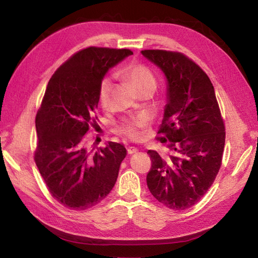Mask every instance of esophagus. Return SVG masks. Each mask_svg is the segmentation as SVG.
Listing matches in <instances>:
<instances>
[{
    "instance_id": "esophagus-1",
    "label": "esophagus",
    "mask_w": 258,
    "mask_h": 258,
    "mask_svg": "<svg viewBox=\"0 0 258 258\" xmlns=\"http://www.w3.org/2000/svg\"><path fill=\"white\" fill-rule=\"evenodd\" d=\"M127 152H128V154H134L136 152H138V149L135 147H129V148H127Z\"/></svg>"
}]
</instances>
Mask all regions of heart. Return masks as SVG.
Masks as SVG:
<instances>
[{"mask_svg": "<svg viewBox=\"0 0 258 258\" xmlns=\"http://www.w3.org/2000/svg\"><path fill=\"white\" fill-rule=\"evenodd\" d=\"M119 75L127 81L140 94L142 91L152 90L157 87V79L152 71L147 65L139 61H130L119 71ZM111 83L109 79L104 78L98 87V101L101 107H106L109 99ZM150 123V118L146 113L123 119L118 125L119 134L130 140H140L145 135V130Z\"/></svg>", "mask_w": 258, "mask_h": 258, "instance_id": "1", "label": "heart"}]
</instances>
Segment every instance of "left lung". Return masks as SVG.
I'll list each match as a JSON object with an SVG mask.
<instances>
[{"label":"left lung","mask_w":258,"mask_h":258,"mask_svg":"<svg viewBox=\"0 0 258 258\" xmlns=\"http://www.w3.org/2000/svg\"><path fill=\"white\" fill-rule=\"evenodd\" d=\"M142 55L168 79V104L157 139L167 154L149 150L147 185L171 210L193 207L219 173L225 145V124L214 87L201 67L180 51L145 49Z\"/></svg>","instance_id":"1"}]
</instances>
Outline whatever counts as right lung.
Wrapping results in <instances>:
<instances>
[{"label":"right lung","instance_id":"obj_1","mask_svg":"<svg viewBox=\"0 0 258 258\" xmlns=\"http://www.w3.org/2000/svg\"><path fill=\"white\" fill-rule=\"evenodd\" d=\"M131 54L128 48L89 46L57 68L47 84L35 118L34 160L51 197L65 208H93L117 181L125 148L109 142L94 151L86 135L98 125V87L105 74Z\"/></svg>","mask_w":258,"mask_h":258}]
</instances>
